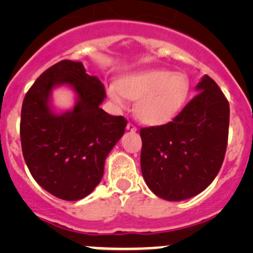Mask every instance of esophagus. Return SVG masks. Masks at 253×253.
Returning a JSON list of instances; mask_svg holds the SVG:
<instances>
[{
    "mask_svg": "<svg viewBox=\"0 0 253 253\" xmlns=\"http://www.w3.org/2000/svg\"><path fill=\"white\" fill-rule=\"evenodd\" d=\"M126 128L128 129V131H131V132H136L137 131V127L134 126L133 124H131V122H128V124H127Z\"/></svg>",
    "mask_w": 253,
    "mask_h": 253,
    "instance_id": "34e87169",
    "label": "esophagus"
}]
</instances>
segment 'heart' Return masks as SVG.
<instances>
[{
    "label": "heart",
    "mask_w": 253,
    "mask_h": 253,
    "mask_svg": "<svg viewBox=\"0 0 253 253\" xmlns=\"http://www.w3.org/2000/svg\"><path fill=\"white\" fill-rule=\"evenodd\" d=\"M191 82L187 75L169 70H148L106 85L115 106L125 109L136 100L134 114L147 125H160L175 117L187 101Z\"/></svg>",
    "instance_id": "b5f03b06"
}]
</instances>
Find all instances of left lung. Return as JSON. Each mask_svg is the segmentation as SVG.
<instances>
[{"instance_id": "8db88e82", "label": "left lung", "mask_w": 253, "mask_h": 253, "mask_svg": "<svg viewBox=\"0 0 253 253\" xmlns=\"http://www.w3.org/2000/svg\"><path fill=\"white\" fill-rule=\"evenodd\" d=\"M172 121L141 128V169L148 187L167 201H183L211 183L225 157L230 109L209 76Z\"/></svg>"}]
</instances>
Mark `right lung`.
Masks as SVG:
<instances>
[{"label": "right lung", "instance_id": "add662e5", "mask_svg": "<svg viewBox=\"0 0 253 253\" xmlns=\"http://www.w3.org/2000/svg\"><path fill=\"white\" fill-rule=\"evenodd\" d=\"M68 85L78 99L72 111L50 108L53 87ZM104 84L85 73L82 62L63 60L47 68L23 100L20 142L34 180L55 197L78 201L99 185L105 159L124 136L127 121L100 108Z\"/></svg>", "mask_w": 253, "mask_h": 253}]
</instances>
